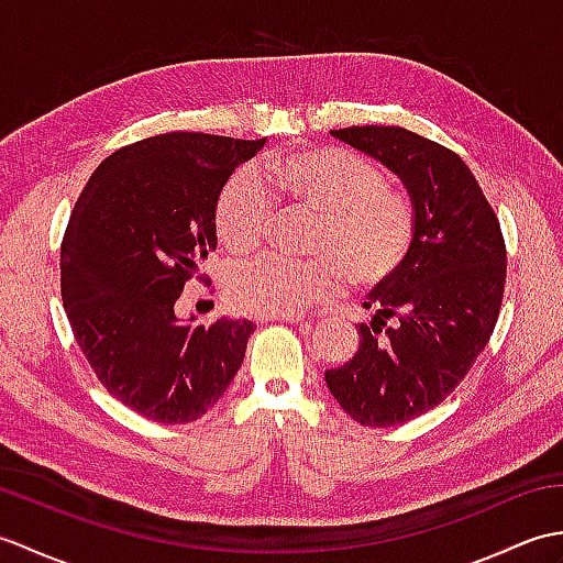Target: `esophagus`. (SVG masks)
Instances as JSON below:
<instances>
[{"instance_id": "obj_1", "label": "esophagus", "mask_w": 563, "mask_h": 563, "mask_svg": "<svg viewBox=\"0 0 563 563\" xmlns=\"http://www.w3.org/2000/svg\"><path fill=\"white\" fill-rule=\"evenodd\" d=\"M288 321V324H300V327H312V321H307L302 314H266L261 321Z\"/></svg>"}]
</instances>
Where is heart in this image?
<instances>
[{"label": "heart", "instance_id": "1", "mask_svg": "<svg viewBox=\"0 0 563 563\" xmlns=\"http://www.w3.org/2000/svg\"><path fill=\"white\" fill-rule=\"evenodd\" d=\"M319 212L314 258L266 256L232 271L230 297L254 314H292L341 290L387 280L409 254L416 214L409 196L389 188L377 164L341 147H300L273 154L258 176L227 178L214 206V230L230 254H249L266 234L271 198Z\"/></svg>", "mask_w": 563, "mask_h": 563}]
</instances>
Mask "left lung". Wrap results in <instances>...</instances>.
I'll use <instances>...</instances> for the list:
<instances>
[{
    "mask_svg": "<svg viewBox=\"0 0 563 563\" xmlns=\"http://www.w3.org/2000/svg\"><path fill=\"white\" fill-rule=\"evenodd\" d=\"M331 135L399 176L416 232L409 254L367 295L355 355L327 369L353 421L389 428L433 409L492 339L506 285V244L479 184L457 154L411 130L353 125Z\"/></svg>",
    "mask_w": 563,
    "mask_h": 563,
    "instance_id": "8db88e82",
    "label": "left lung"
}]
</instances>
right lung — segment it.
<instances>
[{"mask_svg": "<svg viewBox=\"0 0 563 563\" xmlns=\"http://www.w3.org/2000/svg\"><path fill=\"white\" fill-rule=\"evenodd\" d=\"M263 140L166 133L106 157L59 251L63 302L81 353L118 401L157 423L208 413L242 367L256 324L178 319L184 283L218 246L214 206Z\"/></svg>", "mask_w": 563, "mask_h": 563, "instance_id": "obj_1", "label": "right lung"}]
</instances>
